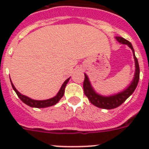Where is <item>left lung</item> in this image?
<instances>
[{"instance_id": "8db88e82", "label": "left lung", "mask_w": 149, "mask_h": 149, "mask_svg": "<svg viewBox=\"0 0 149 149\" xmlns=\"http://www.w3.org/2000/svg\"><path fill=\"white\" fill-rule=\"evenodd\" d=\"M116 40L119 42L124 45H127L129 48H131V49L133 51V55H134L136 68H135V74H134V80L131 82V84L125 90L121 92V93H117V94L113 95L103 96L95 93V91L94 90V89H93L92 85H91L90 82H89L87 75H86V74H84V75H85V78H84V94L86 95L88 99L89 100V101L93 105L98 107H100V108L107 109V110L116 108L119 106H120L122 103H124L129 96L133 94L135 89L136 88V86H137L139 80V63H138L137 58L135 56V53H134V50L133 48L132 45H131V43L129 41L126 40L125 39H124L122 37L116 36Z\"/></svg>"}]
</instances>
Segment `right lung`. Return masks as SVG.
<instances>
[{"label":"right lung","instance_id":"obj_1","mask_svg":"<svg viewBox=\"0 0 149 149\" xmlns=\"http://www.w3.org/2000/svg\"><path fill=\"white\" fill-rule=\"evenodd\" d=\"M69 78H68L65 82L63 83V85H62L61 88H60V91L58 92L57 95L56 96H54V98H51L50 99H47V100H42V101H39V100H33V99H31L30 98H28L27 96L21 94L16 89L15 87L14 86L13 84L12 83L11 80V84H12V86H13V89L14 91L15 92V93L17 94V95L18 96V98H20L22 101H23L24 103L26 104L28 106L31 107H36V108H44V107H51V106H53V105L56 104L62 98V97L64 95V93H65V86H66L67 83L69 81Z\"/></svg>","mask_w":149,"mask_h":149}]
</instances>
